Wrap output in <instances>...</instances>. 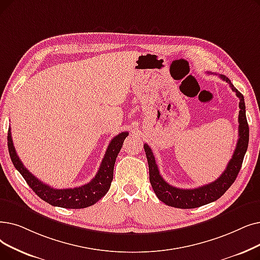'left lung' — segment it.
Here are the masks:
<instances>
[{
    "label": "left lung",
    "mask_w": 260,
    "mask_h": 260,
    "mask_svg": "<svg viewBox=\"0 0 260 260\" xmlns=\"http://www.w3.org/2000/svg\"><path fill=\"white\" fill-rule=\"evenodd\" d=\"M219 76L224 82H226L230 85L233 91L236 92V95L239 98L240 108L238 117V142H237L235 152L233 154V157L231 158L230 162L228 164L226 169H225L224 172L220 175L219 178H217L214 182L208 185H204L194 189H180L173 187L171 185H169L160 175L155 161L154 154L150 146L146 143L143 145L146 159H148L149 164L150 182L152 188L157 198L168 206L182 209H190L206 205L211 202L217 201L219 198H221L225 192H226V190L233 185L241 169L243 158L247 150V145H249V124H247L245 116L244 98L238 90L234 87L229 77L222 74H220Z\"/></svg>",
    "instance_id": "obj_1"
}]
</instances>
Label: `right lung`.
Returning <instances> with one entry per match:
<instances>
[{"label": "right lung", "instance_id": "add662e5", "mask_svg": "<svg viewBox=\"0 0 260 260\" xmlns=\"http://www.w3.org/2000/svg\"><path fill=\"white\" fill-rule=\"evenodd\" d=\"M128 136L127 132H122L116 137L112 138L105 156L100 166L99 171L94 178L81 187L68 188V189H56L47 184L42 183L36 176H34L24 167L17 155L15 146L11 139L10 127L7 136L8 151L10 159L13 161L15 168L23 176L27 185L32 189L40 199L46 201L52 206H58L62 208L80 209L91 206L98 201L102 199L110 188L111 180L114 178V167L116 158L122 148L124 139Z\"/></svg>", "mask_w": 260, "mask_h": 260}]
</instances>
